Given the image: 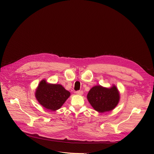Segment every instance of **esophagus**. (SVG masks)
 <instances>
[{"label":"esophagus","instance_id":"obj_1","mask_svg":"<svg viewBox=\"0 0 154 154\" xmlns=\"http://www.w3.org/2000/svg\"><path fill=\"white\" fill-rule=\"evenodd\" d=\"M83 93V91H76V94H78V95H82Z\"/></svg>","mask_w":154,"mask_h":154}]
</instances>
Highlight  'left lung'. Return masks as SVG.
Returning <instances> with one entry per match:
<instances>
[{
  "label": "left lung",
  "mask_w": 154,
  "mask_h": 154,
  "mask_svg": "<svg viewBox=\"0 0 154 154\" xmlns=\"http://www.w3.org/2000/svg\"><path fill=\"white\" fill-rule=\"evenodd\" d=\"M87 99L96 111L104 113L112 111L117 106L120 96L115 85L109 88L97 85L89 91Z\"/></svg>",
  "instance_id": "1"
}]
</instances>
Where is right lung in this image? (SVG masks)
I'll return each instance as SVG.
<instances>
[{"mask_svg": "<svg viewBox=\"0 0 154 154\" xmlns=\"http://www.w3.org/2000/svg\"><path fill=\"white\" fill-rule=\"evenodd\" d=\"M70 95V93L62 85L48 83L46 80L40 82L35 92L38 102L51 111H56L60 108Z\"/></svg>", "mask_w": 154, "mask_h": 154, "instance_id": "right-lung-1", "label": "right lung"}]
</instances>
